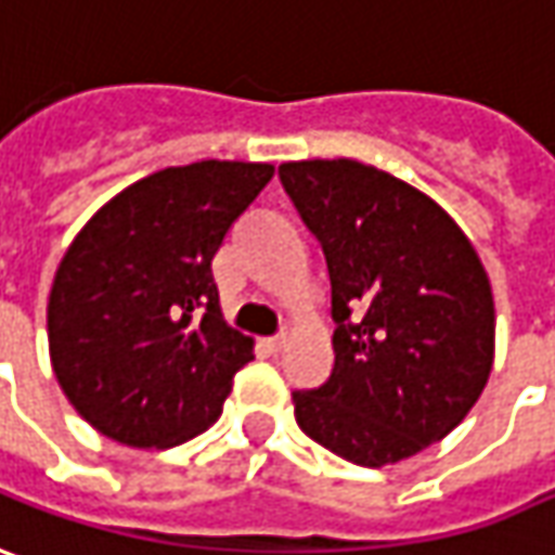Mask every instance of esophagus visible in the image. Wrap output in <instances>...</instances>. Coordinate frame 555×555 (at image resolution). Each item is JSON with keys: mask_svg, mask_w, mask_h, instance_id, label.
<instances>
[{"mask_svg": "<svg viewBox=\"0 0 555 555\" xmlns=\"http://www.w3.org/2000/svg\"><path fill=\"white\" fill-rule=\"evenodd\" d=\"M266 345H269L271 351H284L286 345H289V336H286V333H281V336L269 338V341H266Z\"/></svg>", "mask_w": 555, "mask_h": 555, "instance_id": "34e87169", "label": "esophagus"}]
</instances>
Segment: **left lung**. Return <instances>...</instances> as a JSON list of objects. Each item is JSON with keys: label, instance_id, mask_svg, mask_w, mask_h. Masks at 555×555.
I'll use <instances>...</instances> for the list:
<instances>
[{"label": "left lung", "instance_id": "8db88e82", "mask_svg": "<svg viewBox=\"0 0 555 555\" xmlns=\"http://www.w3.org/2000/svg\"><path fill=\"white\" fill-rule=\"evenodd\" d=\"M333 281L336 366L293 390L311 440L360 467L412 459L464 422L494 363V302L470 237L434 198L354 158L284 162Z\"/></svg>", "mask_w": 555, "mask_h": 555}]
</instances>
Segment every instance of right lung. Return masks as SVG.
I'll return each mask as SVG.
<instances>
[{"mask_svg":"<svg viewBox=\"0 0 555 555\" xmlns=\"http://www.w3.org/2000/svg\"><path fill=\"white\" fill-rule=\"evenodd\" d=\"M274 165L195 162L130 182L81 225L48 296L57 385L103 437L170 449L222 415L253 338L219 308L214 256Z\"/></svg>","mask_w":555,"mask_h":555,"instance_id":"1","label":"right lung"}]
</instances>
